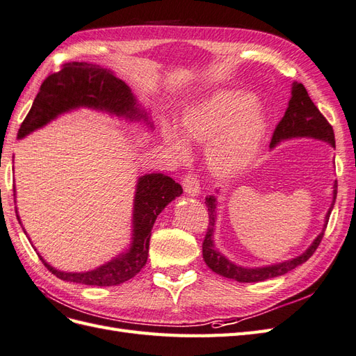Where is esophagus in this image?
Returning a JSON list of instances; mask_svg holds the SVG:
<instances>
[{
  "label": "esophagus",
  "instance_id": "esophagus-1",
  "mask_svg": "<svg viewBox=\"0 0 356 356\" xmlns=\"http://www.w3.org/2000/svg\"><path fill=\"white\" fill-rule=\"evenodd\" d=\"M184 189L186 192V195L198 197L200 192H201V188H200V181H198L197 176H194V175L185 176V179H184Z\"/></svg>",
  "mask_w": 356,
  "mask_h": 356
}]
</instances>
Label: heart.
<instances>
[{
    "label": "heart",
    "mask_w": 356,
    "mask_h": 356,
    "mask_svg": "<svg viewBox=\"0 0 356 356\" xmlns=\"http://www.w3.org/2000/svg\"><path fill=\"white\" fill-rule=\"evenodd\" d=\"M246 90L220 89L188 106L180 118V132L162 122V138L180 158L189 154L188 141L210 143L206 161L213 175L234 177L257 156L268 129V116Z\"/></svg>",
    "instance_id": "obj_1"
}]
</instances>
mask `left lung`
Masks as SVG:
<instances>
[{"label": "left lung", "instance_id": "obj_1", "mask_svg": "<svg viewBox=\"0 0 356 356\" xmlns=\"http://www.w3.org/2000/svg\"><path fill=\"white\" fill-rule=\"evenodd\" d=\"M296 138L319 140V141H323V143H328L331 147H336V138H334L332 127L328 124V120L322 116L318 107L313 104V101L310 99L306 88L298 82L292 83L288 108L285 111V116L282 118L279 125L276 127V131H274L270 149L279 146L280 143H283V141L296 140ZM218 195H220L219 189H216V194L206 197V206L209 210L210 222H209L204 243H202V258H204L207 267L211 271H215L216 274H220L223 277L237 280L241 283H252V282H262L267 279L283 276V274H286L288 271L301 266V264L306 262L313 255L323 237V231L327 228L330 215L334 209V202H336V198H337V180H334L332 184V200H331L327 215H325L322 231L316 237H314L312 245L296 258H291L288 261H282L276 264H268V266H262V267L238 266V264L228 259L218 249L215 243L218 211H219Z\"/></svg>", "mask_w": 356, "mask_h": 356}]
</instances>
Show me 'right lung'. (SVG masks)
<instances>
[{"instance_id":"add662e5","label":"right lung","mask_w":356,"mask_h":356,"mask_svg":"<svg viewBox=\"0 0 356 356\" xmlns=\"http://www.w3.org/2000/svg\"><path fill=\"white\" fill-rule=\"evenodd\" d=\"M79 108H90L125 122H141L154 131L149 110L141 106L131 88L116 77L113 71L88 63H68L59 73L50 74L40 88L17 138H25L34 131L46 127L60 115ZM181 186L162 172H150L137 179L131 218V241L125 250L89 271H60L50 266L37 253L44 267L60 280L92 286L120 285L145 267L149 253L152 228L159 213L172 200L180 197ZM16 195V194H15ZM16 216L20 225V218ZM25 232V228H24ZM26 234V232H25ZM37 250V249H35Z\"/></svg>"}]
</instances>
